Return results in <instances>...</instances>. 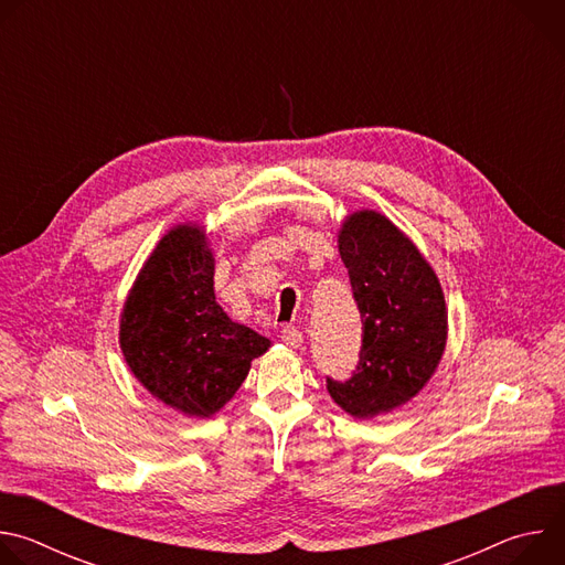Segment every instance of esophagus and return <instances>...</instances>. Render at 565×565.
<instances>
[{"label":"esophagus","instance_id":"1","mask_svg":"<svg viewBox=\"0 0 565 565\" xmlns=\"http://www.w3.org/2000/svg\"><path fill=\"white\" fill-rule=\"evenodd\" d=\"M281 342H284L286 347H290V349H297V347H301L303 335H301V331L295 329V327H284V329H281Z\"/></svg>","mask_w":565,"mask_h":565}]
</instances>
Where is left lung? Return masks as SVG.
I'll return each mask as SVG.
<instances>
[{
  "label": "left lung",
  "mask_w": 565,
  "mask_h": 565,
  "mask_svg": "<svg viewBox=\"0 0 565 565\" xmlns=\"http://www.w3.org/2000/svg\"><path fill=\"white\" fill-rule=\"evenodd\" d=\"M362 317L360 362L327 388L353 418L388 414L429 382L447 344L440 281L414 241L384 214L360 210L338 234Z\"/></svg>",
  "instance_id": "left-lung-1"
}]
</instances>
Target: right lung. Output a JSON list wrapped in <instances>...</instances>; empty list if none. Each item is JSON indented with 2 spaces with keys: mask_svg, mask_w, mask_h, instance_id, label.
Segmentation results:
<instances>
[{
  "mask_svg": "<svg viewBox=\"0 0 565 565\" xmlns=\"http://www.w3.org/2000/svg\"><path fill=\"white\" fill-rule=\"evenodd\" d=\"M268 347V338L236 324L216 303L203 225L172 227L138 273L120 315V349L136 380L183 416L210 418Z\"/></svg>",
  "mask_w": 565,
  "mask_h": 565,
  "instance_id": "add662e5",
  "label": "right lung"
}]
</instances>
